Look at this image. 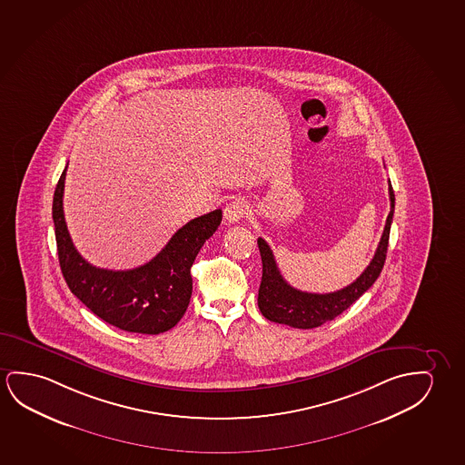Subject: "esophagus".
Returning a JSON list of instances; mask_svg holds the SVG:
<instances>
[{
	"label": "esophagus",
	"mask_w": 465,
	"mask_h": 465,
	"mask_svg": "<svg viewBox=\"0 0 465 465\" xmlns=\"http://www.w3.org/2000/svg\"><path fill=\"white\" fill-rule=\"evenodd\" d=\"M247 215H249V203L241 201V199L229 202L228 205L224 207V222L229 223V224L241 222Z\"/></svg>",
	"instance_id": "esophagus-1"
}]
</instances>
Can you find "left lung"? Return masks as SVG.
Instances as JSON below:
<instances>
[{
  "mask_svg": "<svg viewBox=\"0 0 465 465\" xmlns=\"http://www.w3.org/2000/svg\"><path fill=\"white\" fill-rule=\"evenodd\" d=\"M390 213L387 216L385 229L381 237L379 247L368 268L362 271L354 282L331 293H310L292 287L281 274L278 263L272 255V250L264 239H258V249L263 263V276L258 291V308L264 318L272 322L295 327V329H314L322 326L327 321H332L354 302L371 289L381 276V268L387 258L389 249L390 228L395 212V193L389 186Z\"/></svg>",
  "mask_w": 465,
  "mask_h": 465,
  "instance_id": "1",
  "label": "left lung"
}]
</instances>
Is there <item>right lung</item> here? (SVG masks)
Masks as SVG:
<instances>
[{"label": "right lung", "instance_id": "1", "mask_svg": "<svg viewBox=\"0 0 465 465\" xmlns=\"http://www.w3.org/2000/svg\"><path fill=\"white\" fill-rule=\"evenodd\" d=\"M65 170L54 191L53 222L59 264L70 291L97 318L122 331L151 335L170 331L186 312L193 293L191 266L220 226L222 210L186 223L149 263L126 271L96 268L76 252L67 231L63 207Z\"/></svg>", "mask_w": 465, "mask_h": 465}]
</instances>
